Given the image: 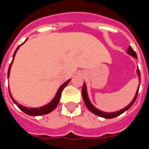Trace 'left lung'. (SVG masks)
<instances>
[{
  "mask_svg": "<svg viewBox=\"0 0 149 149\" xmlns=\"http://www.w3.org/2000/svg\"><path fill=\"white\" fill-rule=\"evenodd\" d=\"M127 52V54H129L130 56H133V57H134L135 58H138V57H137L136 52H135L133 50V49H132L131 46H129V47H128ZM137 74H138V77H139V81H140V80H141V75H140V71H139V69L137 70ZM139 86H140V84H139ZM139 87H138V90H137L136 93H135V96H134V99L132 100V101L131 102V104H128V106H127L126 107H125V108L121 109V110H120L119 111H116V112H111V113H107V112H104V111H100L99 109L96 108L95 107L93 106V104H91V100H90V99H89V97H88V93H87V90H86V84H85V83H84V86H83V90H82V96H83V99H84V103H85V104H86V106L87 107V108H88L89 110H90V111L92 112V113H93L94 114H96V115L100 116V117H102V118H107V119H111V118H116V117H118V116H119L120 114L123 113L124 112H125L126 111H127V110H128V109H129L130 107L132 106V105H133V104H134V101H135V100H136L137 96H138V93H139Z\"/></svg>",
  "mask_w": 149,
  "mask_h": 149,
  "instance_id": "8db88e82",
  "label": "left lung"
}]
</instances>
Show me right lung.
I'll use <instances>...</instances> for the list:
<instances>
[{"label":"right lung","instance_id":"add662e5","mask_svg":"<svg viewBox=\"0 0 149 149\" xmlns=\"http://www.w3.org/2000/svg\"><path fill=\"white\" fill-rule=\"evenodd\" d=\"M22 44H23V43H22ZM22 45H20L19 46H18V47L16 49V50H15V53H14L12 62H11V63H10V65H9V68H8V77H9V76H10V67H11V65H12L13 60H14V58H15V54H16L17 49H19V47ZM70 79H69V80H67V81L65 82V83H64L63 85H61L60 87L58 88V91L56 92V96H55V97L52 100L51 102H50L49 104H46V105H45V106H43V107H36V108H29V107H27L22 106V105H21L20 104H18V103H17V102L16 101V100H15L14 98H13V97L11 96V94H10V91H9V93H10V98H11V100H13V102H14V103H15V104H16V105H17L18 107H19L20 110H22V111H23L24 113H25L26 114H28V115H30V116L43 115V114H46V113H50V112H52V111H53L54 109L56 108V107H57V105H58V102H59V100H60L62 91H63V90L64 89V87H65V86H66V85H67V84L70 83Z\"/></svg>","mask_w":149,"mask_h":149}]
</instances>
